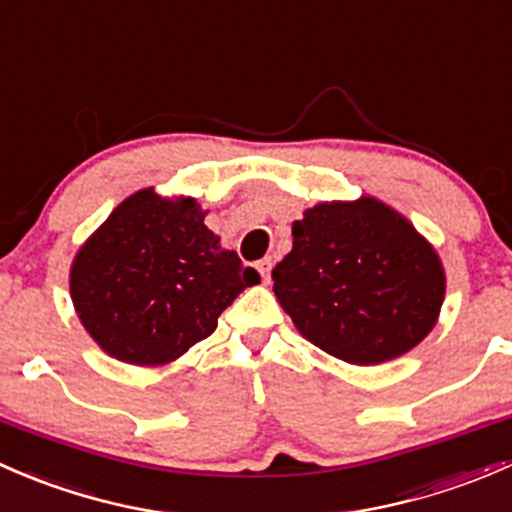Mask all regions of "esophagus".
I'll return each mask as SVG.
<instances>
[{
    "label": "esophagus",
    "instance_id": "1",
    "mask_svg": "<svg viewBox=\"0 0 512 512\" xmlns=\"http://www.w3.org/2000/svg\"><path fill=\"white\" fill-rule=\"evenodd\" d=\"M272 265H275V262H272V257H265V260H260V262H257V270H260L262 280H265V282H270V272H272Z\"/></svg>",
    "mask_w": 512,
    "mask_h": 512
}]
</instances>
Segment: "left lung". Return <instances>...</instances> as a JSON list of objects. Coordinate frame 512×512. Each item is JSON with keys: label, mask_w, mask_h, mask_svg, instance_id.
I'll return each instance as SVG.
<instances>
[{"label": "left lung", "mask_w": 512, "mask_h": 512, "mask_svg": "<svg viewBox=\"0 0 512 512\" xmlns=\"http://www.w3.org/2000/svg\"><path fill=\"white\" fill-rule=\"evenodd\" d=\"M292 252L272 270L294 327L349 364L414 349L436 324L446 277L409 220L374 198L322 203L292 225Z\"/></svg>", "instance_id": "left-lung-1"}]
</instances>
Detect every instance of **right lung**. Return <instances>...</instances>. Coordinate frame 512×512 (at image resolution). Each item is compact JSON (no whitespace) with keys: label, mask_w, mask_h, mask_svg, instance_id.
<instances>
[{"label":"right lung","mask_w":512,"mask_h":512,"mask_svg":"<svg viewBox=\"0 0 512 512\" xmlns=\"http://www.w3.org/2000/svg\"><path fill=\"white\" fill-rule=\"evenodd\" d=\"M203 220L195 200H165L148 188L123 200L81 247L71 299L103 352L138 366L178 359L260 282Z\"/></svg>","instance_id":"add662e5"}]
</instances>
